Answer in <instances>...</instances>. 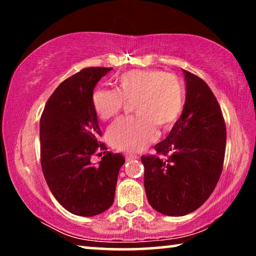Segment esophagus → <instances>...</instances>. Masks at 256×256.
<instances>
[{
  "label": "esophagus",
  "instance_id": "esophagus-1",
  "mask_svg": "<svg viewBox=\"0 0 256 256\" xmlns=\"http://www.w3.org/2000/svg\"><path fill=\"white\" fill-rule=\"evenodd\" d=\"M136 158L138 157L136 154H126V156H125V159H126V160H132V159H136Z\"/></svg>",
  "mask_w": 256,
  "mask_h": 256
}]
</instances>
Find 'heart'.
Returning <instances> with one entry per match:
<instances>
[{"label":"heart","instance_id":"1","mask_svg":"<svg viewBox=\"0 0 256 256\" xmlns=\"http://www.w3.org/2000/svg\"><path fill=\"white\" fill-rule=\"evenodd\" d=\"M92 107L104 120L118 116L125 104L133 102L138 118H120L112 125L107 138L112 148L138 152L156 140L157 126L170 130L184 108V86L174 74L159 70L128 71L118 79V92L96 89Z\"/></svg>","mask_w":256,"mask_h":256}]
</instances>
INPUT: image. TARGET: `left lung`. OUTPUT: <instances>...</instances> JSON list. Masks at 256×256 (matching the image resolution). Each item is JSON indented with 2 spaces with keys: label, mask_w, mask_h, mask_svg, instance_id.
I'll return each instance as SVG.
<instances>
[{
  "label": "left lung",
  "mask_w": 256,
  "mask_h": 256,
  "mask_svg": "<svg viewBox=\"0 0 256 256\" xmlns=\"http://www.w3.org/2000/svg\"><path fill=\"white\" fill-rule=\"evenodd\" d=\"M186 102L168 136L142 156L144 188L154 210L172 216L198 209L216 188L226 150V123L204 81L183 70ZM166 156V158H164Z\"/></svg>",
  "instance_id": "left-lung-1"
}]
</instances>
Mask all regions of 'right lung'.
<instances>
[{
    "label": "right lung",
    "instance_id": "right-lung-1",
    "mask_svg": "<svg viewBox=\"0 0 256 256\" xmlns=\"http://www.w3.org/2000/svg\"><path fill=\"white\" fill-rule=\"evenodd\" d=\"M112 68H86L64 80L47 100L40 118V164L56 200L73 214L92 216L114 202L122 154L104 152L98 166L90 159L105 150L92 107L94 88Z\"/></svg>",
    "mask_w": 256,
    "mask_h": 256
}]
</instances>
